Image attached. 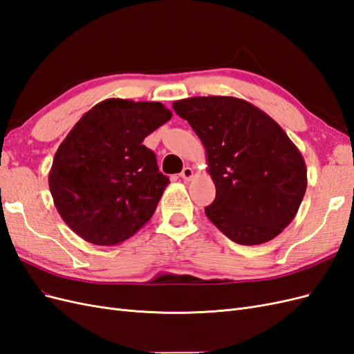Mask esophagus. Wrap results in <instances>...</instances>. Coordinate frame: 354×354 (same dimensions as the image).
<instances>
[{
	"label": "esophagus",
	"instance_id": "34e87169",
	"mask_svg": "<svg viewBox=\"0 0 354 354\" xmlns=\"http://www.w3.org/2000/svg\"><path fill=\"white\" fill-rule=\"evenodd\" d=\"M180 177L183 178L185 181H189V180H192V177H194V169H192L190 167H186V168H183V171H181V173H180Z\"/></svg>",
	"mask_w": 354,
	"mask_h": 354
}]
</instances>
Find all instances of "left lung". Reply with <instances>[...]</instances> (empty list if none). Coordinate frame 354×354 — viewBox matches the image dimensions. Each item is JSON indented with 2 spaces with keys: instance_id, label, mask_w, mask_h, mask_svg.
Listing matches in <instances>:
<instances>
[{
  "instance_id": "obj_1",
  "label": "left lung",
  "mask_w": 354,
  "mask_h": 354,
  "mask_svg": "<svg viewBox=\"0 0 354 354\" xmlns=\"http://www.w3.org/2000/svg\"><path fill=\"white\" fill-rule=\"evenodd\" d=\"M207 151L216 199L207 217L239 245L276 238L297 216L307 187L303 155L281 125L250 102L230 95L177 100Z\"/></svg>"
}]
</instances>
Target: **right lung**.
<instances>
[{
	"label": "right lung",
	"mask_w": 354,
	"mask_h": 354,
	"mask_svg": "<svg viewBox=\"0 0 354 354\" xmlns=\"http://www.w3.org/2000/svg\"><path fill=\"white\" fill-rule=\"evenodd\" d=\"M159 102L106 99L59 146L48 186L60 217L94 245H118L151 220L169 180L145 138L171 120Z\"/></svg>",
	"instance_id": "right-lung-1"
}]
</instances>
